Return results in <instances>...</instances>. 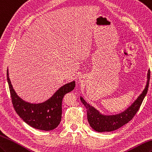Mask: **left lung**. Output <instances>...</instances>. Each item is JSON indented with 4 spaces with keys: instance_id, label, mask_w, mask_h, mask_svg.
<instances>
[{
    "instance_id": "obj_1",
    "label": "left lung",
    "mask_w": 152,
    "mask_h": 152,
    "mask_svg": "<svg viewBox=\"0 0 152 152\" xmlns=\"http://www.w3.org/2000/svg\"><path fill=\"white\" fill-rule=\"evenodd\" d=\"M150 73L149 70L147 75L146 85L142 94L129 107L120 114L110 116L103 115L95 108L87 103L82 97H80V101L86 109L87 118L91 127L97 132H110L119 129L132 120L140 109L141 104L148 92L150 79Z\"/></svg>"
}]
</instances>
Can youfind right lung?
Here are the masks:
<instances>
[{
    "label": "right lung",
    "mask_w": 152,
    "mask_h": 152,
    "mask_svg": "<svg viewBox=\"0 0 152 152\" xmlns=\"http://www.w3.org/2000/svg\"><path fill=\"white\" fill-rule=\"evenodd\" d=\"M7 80L13 108L25 122L35 129L43 131L53 130L58 126L62 118L63 97L74 89L75 81L67 83L60 87L45 102L33 104L26 102L17 95L9 78L8 69Z\"/></svg>",
    "instance_id": "1"
}]
</instances>
